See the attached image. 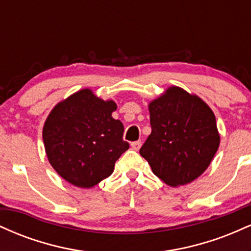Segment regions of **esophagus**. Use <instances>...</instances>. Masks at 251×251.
Instances as JSON below:
<instances>
[{"instance_id":"esophagus-1","label":"esophagus","mask_w":251,"mask_h":251,"mask_svg":"<svg viewBox=\"0 0 251 251\" xmlns=\"http://www.w3.org/2000/svg\"><path fill=\"white\" fill-rule=\"evenodd\" d=\"M131 146L134 151H138V150L140 149V146H142V142H140V140H137V142L131 143Z\"/></svg>"}]
</instances>
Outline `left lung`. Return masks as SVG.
I'll list each match as a JSON object with an SVG mask.
<instances>
[{
    "mask_svg": "<svg viewBox=\"0 0 251 251\" xmlns=\"http://www.w3.org/2000/svg\"><path fill=\"white\" fill-rule=\"evenodd\" d=\"M151 134L139 153L171 186L185 185L205 171L220 145L215 114L203 100L171 87L149 106Z\"/></svg>",
    "mask_w": 251,
    "mask_h": 251,
    "instance_id": "1",
    "label": "left lung"
}]
</instances>
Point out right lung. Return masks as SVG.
<instances>
[{
	"instance_id": "add662e5",
	"label": "right lung",
	"mask_w": 251,
	"mask_h": 251,
	"mask_svg": "<svg viewBox=\"0 0 251 251\" xmlns=\"http://www.w3.org/2000/svg\"><path fill=\"white\" fill-rule=\"evenodd\" d=\"M113 101H103L81 89L57 103L43 126L46 153L63 179L79 188H92L113 172L114 164L129 144L124 125L112 118Z\"/></svg>"
}]
</instances>
